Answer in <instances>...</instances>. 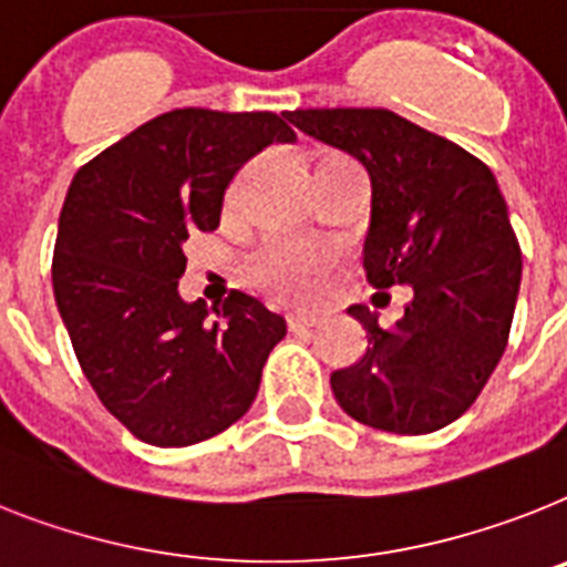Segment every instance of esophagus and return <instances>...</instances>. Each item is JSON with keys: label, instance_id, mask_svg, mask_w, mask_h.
<instances>
[{"label": "esophagus", "instance_id": "34e87169", "mask_svg": "<svg viewBox=\"0 0 567 567\" xmlns=\"http://www.w3.org/2000/svg\"><path fill=\"white\" fill-rule=\"evenodd\" d=\"M291 331H308V328H317L322 322L320 313H291Z\"/></svg>", "mask_w": 567, "mask_h": 567}]
</instances>
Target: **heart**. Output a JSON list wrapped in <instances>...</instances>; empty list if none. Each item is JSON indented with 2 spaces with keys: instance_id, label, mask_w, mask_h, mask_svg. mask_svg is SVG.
Segmentation results:
<instances>
[{
  "instance_id": "1",
  "label": "heart",
  "mask_w": 567,
  "mask_h": 567,
  "mask_svg": "<svg viewBox=\"0 0 567 567\" xmlns=\"http://www.w3.org/2000/svg\"><path fill=\"white\" fill-rule=\"evenodd\" d=\"M342 164H349V161L326 158L317 164V169ZM233 195H236V187L230 189V198ZM328 261L331 259H328V254L320 250V247L302 245V241H279V245H270L268 250H261L256 256L254 265H250V276H254V282L259 285L261 291L274 293V297L302 299L317 291Z\"/></svg>"
}]
</instances>
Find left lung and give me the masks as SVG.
I'll return each instance as SVG.
<instances>
[{
	"label": "left lung",
	"instance_id": "obj_1",
	"mask_svg": "<svg viewBox=\"0 0 567 567\" xmlns=\"http://www.w3.org/2000/svg\"><path fill=\"white\" fill-rule=\"evenodd\" d=\"M285 121L365 166V276L374 288H412L394 328L365 306L349 308L369 349L331 374L337 403L374 430H441L473 406L516 311L522 250L496 178L467 150L389 109H297Z\"/></svg>",
	"mask_w": 567,
	"mask_h": 567
}]
</instances>
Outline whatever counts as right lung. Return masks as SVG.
Listing matches in <instances>:
<instances>
[{"instance_id": "add662e5", "label": "right lung", "mask_w": 567, "mask_h": 567, "mask_svg": "<svg viewBox=\"0 0 567 567\" xmlns=\"http://www.w3.org/2000/svg\"><path fill=\"white\" fill-rule=\"evenodd\" d=\"M297 135L274 112L175 109L103 150L71 181L54 245V299L103 406L152 446L225 432L259 392L285 317L233 291L184 302L189 233L216 230L233 175Z\"/></svg>"}]
</instances>
